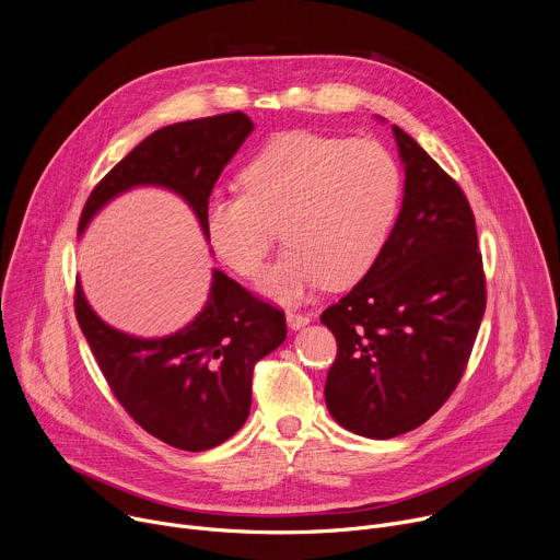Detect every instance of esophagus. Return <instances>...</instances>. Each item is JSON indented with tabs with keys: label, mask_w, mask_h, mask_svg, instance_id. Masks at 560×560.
I'll return each mask as SVG.
<instances>
[{
	"label": "esophagus",
	"mask_w": 560,
	"mask_h": 560,
	"mask_svg": "<svg viewBox=\"0 0 560 560\" xmlns=\"http://www.w3.org/2000/svg\"><path fill=\"white\" fill-rule=\"evenodd\" d=\"M285 322H288V328L301 330V328H305L310 324V316L301 314V312H294V310H288L285 312Z\"/></svg>",
	"instance_id": "obj_1"
}]
</instances>
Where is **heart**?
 <instances>
[{
  "label": "heart",
  "mask_w": 560,
  "mask_h": 560,
  "mask_svg": "<svg viewBox=\"0 0 560 560\" xmlns=\"http://www.w3.org/2000/svg\"><path fill=\"white\" fill-rule=\"evenodd\" d=\"M244 192H217L203 210L214 255L236 275H261L277 228L288 248L261 281L279 301L318 283L348 288L381 255L401 195V175L374 139L307 130L270 139L238 175Z\"/></svg>",
  "instance_id": "b5f03b06"
}]
</instances>
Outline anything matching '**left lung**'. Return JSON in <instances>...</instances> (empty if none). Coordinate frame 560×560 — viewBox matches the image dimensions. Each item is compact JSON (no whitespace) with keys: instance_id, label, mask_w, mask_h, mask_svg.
<instances>
[{"instance_id":"8db88e82","label":"left lung","mask_w":560,"mask_h":560,"mask_svg":"<svg viewBox=\"0 0 560 560\" xmlns=\"http://www.w3.org/2000/svg\"><path fill=\"white\" fill-rule=\"evenodd\" d=\"M404 203L365 277L322 314L337 339L326 406L346 430L392 439L423 425L458 385L486 312L471 208L398 126Z\"/></svg>"}]
</instances>
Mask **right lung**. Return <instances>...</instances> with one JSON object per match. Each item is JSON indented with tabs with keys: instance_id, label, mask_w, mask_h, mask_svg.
I'll list each match as a JSON object with an SVG mask.
<instances>
[{
	"instance_id": "1",
	"label": "right lung",
	"mask_w": 560,
	"mask_h": 560,
	"mask_svg": "<svg viewBox=\"0 0 560 560\" xmlns=\"http://www.w3.org/2000/svg\"><path fill=\"white\" fill-rule=\"evenodd\" d=\"M255 124L225 113L159 128L95 186L79 234L117 195L159 186L179 195L203 228V210L225 164ZM208 238V236H206ZM74 314L124 410L154 439L203 452L228 441L250 415L253 370L285 341V316L221 270L203 310L179 332L139 339L104 324L77 281Z\"/></svg>"
}]
</instances>
